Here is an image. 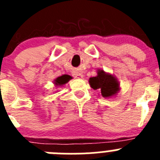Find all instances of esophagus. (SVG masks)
I'll return each instance as SVG.
<instances>
[{"instance_id":"esophagus-1","label":"esophagus","mask_w":160,"mask_h":160,"mask_svg":"<svg viewBox=\"0 0 160 160\" xmlns=\"http://www.w3.org/2000/svg\"><path fill=\"white\" fill-rule=\"evenodd\" d=\"M73 76H74L76 78H83L82 73H79V72H74V73H73Z\"/></svg>"}]
</instances>
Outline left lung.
<instances>
[{"label":"left lung","instance_id":"8db88e82","mask_svg":"<svg viewBox=\"0 0 160 160\" xmlns=\"http://www.w3.org/2000/svg\"><path fill=\"white\" fill-rule=\"evenodd\" d=\"M90 87L94 90H100L102 97H111L118 92L119 86L118 82L111 74H107L103 70L98 72L96 77L89 80Z\"/></svg>","mask_w":160,"mask_h":160}]
</instances>
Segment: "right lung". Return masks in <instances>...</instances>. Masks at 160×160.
Segmentation results:
<instances>
[{"label":"right lung","instance_id":"add662e5","mask_svg":"<svg viewBox=\"0 0 160 160\" xmlns=\"http://www.w3.org/2000/svg\"><path fill=\"white\" fill-rule=\"evenodd\" d=\"M70 79V76L69 75L61 76V77H58L56 80H55V84L56 85L66 84V82H68V81H69Z\"/></svg>","mask_w":160,"mask_h":160}]
</instances>
